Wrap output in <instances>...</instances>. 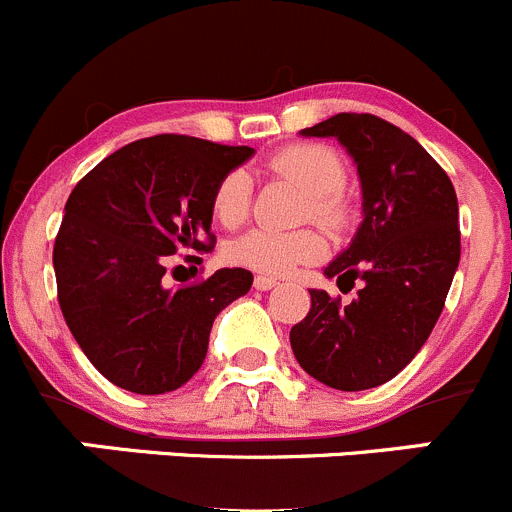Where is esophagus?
Masks as SVG:
<instances>
[{"instance_id": "esophagus-1", "label": "esophagus", "mask_w": 512, "mask_h": 512, "mask_svg": "<svg viewBox=\"0 0 512 512\" xmlns=\"http://www.w3.org/2000/svg\"><path fill=\"white\" fill-rule=\"evenodd\" d=\"M252 285H255V290H262V292H265V290H272V287L277 285V280H275V277L257 275V277H255V282H252Z\"/></svg>"}]
</instances>
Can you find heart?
<instances>
[{
  "label": "heart",
  "mask_w": 512,
  "mask_h": 512,
  "mask_svg": "<svg viewBox=\"0 0 512 512\" xmlns=\"http://www.w3.org/2000/svg\"><path fill=\"white\" fill-rule=\"evenodd\" d=\"M272 175L285 177L307 195V212L322 225L337 227L347 217L342 197L345 165L340 155L325 145H290L267 162ZM252 180L245 170H230L212 190V215L220 225L237 227L250 215ZM327 242L315 230H252L237 237L227 255L237 265L265 275H287L297 265L325 257Z\"/></svg>",
  "instance_id": "heart-1"
}]
</instances>
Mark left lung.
<instances>
[{
	"label": "left lung",
	"instance_id": "8db88e82",
	"mask_svg": "<svg viewBox=\"0 0 512 512\" xmlns=\"http://www.w3.org/2000/svg\"><path fill=\"white\" fill-rule=\"evenodd\" d=\"M300 135L335 137L357 167L362 222L325 277L360 290L350 305L310 290L292 352L327 388H377L418 355L443 312L460 262L455 187L408 132L375 114L342 112Z\"/></svg>",
	"mask_w": 512,
	"mask_h": 512
}]
</instances>
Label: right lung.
I'll return each instance as SVG.
<instances>
[{
	"label": "right lung",
	"instance_id": "right-lung-1",
	"mask_svg": "<svg viewBox=\"0 0 512 512\" xmlns=\"http://www.w3.org/2000/svg\"><path fill=\"white\" fill-rule=\"evenodd\" d=\"M252 155L197 137H147L104 157L69 195L52 255L59 307L117 388H182L205 362L215 317L250 292L242 267L180 290L165 287V272L170 255L212 250V190Z\"/></svg>",
	"mask_w": 512,
	"mask_h": 512
}]
</instances>
